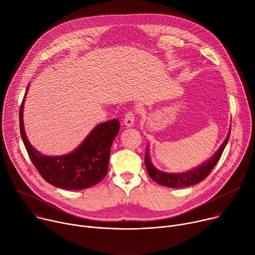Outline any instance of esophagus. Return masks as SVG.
<instances>
[{"instance_id":"esophagus-1","label":"esophagus","mask_w":255,"mask_h":255,"mask_svg":"<svg viewBox=\"0 0 255 255\" xmlns=\"http://www.w3.org/2000/svg\"><path fill=\"white\" fill-rule=\"evenodd\" d=\"M134 119H135V113H134V110H130L128 111L125 116H124V124L128 127H131L133 124H134Z\"/></svg>"}]
</instances>
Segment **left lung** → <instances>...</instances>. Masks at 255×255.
<instances>
[{"label": "left lung", "mask_w": 255, "mask_h": 255, "mask_svg": "<svg viewBox=\"0 0 255 255\" xmlns=\"http://www.w3.org/2000/svg\"><path fill=\"white\" fill-rule=\"evenodd\" d=\"M230 132L225 139V141L222 143L220 148L217 150V152L206 162H204L202 165L199 167L194 168L193 170L187 171V172H181V173H168V172H163L158 169H156L153 164L150 161L148 151L146 150V153H145V167H146V170L149 174V176L156 181L157 184L168 187V188H186L190 186H194L196 184L201 183L202 180H204L209 173L212 171V169L215 167L217 162L219 161L225 146L228 143L229 137H230Z\"/></svg>", "instance_id": "obj_1"}]
</instances>
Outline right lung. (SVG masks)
Here are the masks:
<instances>
[{
    "label": "right lung",
    "mask_w": 255,
    "mask_h": 255,
    "mask_svg": "<svg viewBox=\"0 0 255 255\" xmlns=\"http://www.w3.org/2000/svg\"><path fill=\"white\" fill-rule=\"evenodd\" d=\"M29 85L27 86V90ZM19 110L21 137L28 155L40 175L48 184L65 190H84L97 185L108 172L110 150L117 136L120 123L117 119L98 125L80 146L69 154L47 156L38 152L29 143L23 125L24 100Z\"/></svg>",
    "instance_id": "right-lung-1"
}]
</instances>
